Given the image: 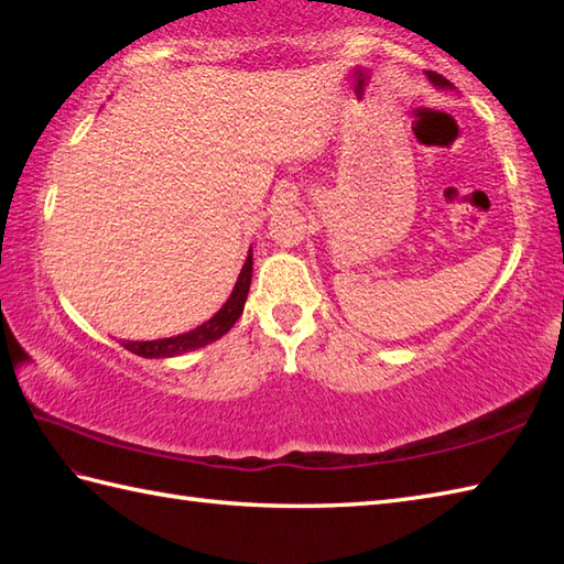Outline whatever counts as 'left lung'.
<instances>
[{
    "mask_svg": "<svg viewBox=\"0 0 564 564\" xmlns=\"http://www.w3.org/2000/svg\"><path fill=\"white\" fill-rule=\"evenodd\" d=\"M426 77H429V82H431V84H434L436 89H453V84H451L446 77L436 75V72H426Z\"/></svg>",
    "mask_w": 564,
    "mask_h": 564,
    "instance_id": "left-lung-1",
    "label": "left lung"
}]
</instances>
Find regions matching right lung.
Segmentation results:
<instances>
[{"label": "right lung", "mask_w": 564, "mask_h": 564, "mask_svg": "<svg viewBox=\"0 0 564 564\" xmlns=\"http://www.w3.org/2000/svg\"><path fill=\"white\" fill-rule=\"evenodd\" d=\"M249 283H251V249L247 254V261L242 271L237 275V283L227 297V303L215 313L208 322H203L196 329L176 334V337H166V339H154V341H121L128 351H133L142 358H172V356H182L186 351H196L200 346H208L215 339H220L223 334L232 329L235 322L239 319L247 303V293H249Z\"/></svg>", "instance_id": "1"}]
</instances>
